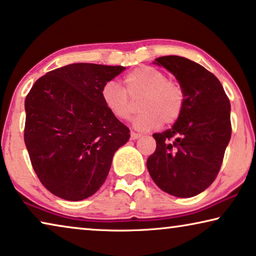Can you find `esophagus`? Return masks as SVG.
<instances>
[{
    "label": "esophagus",
    "instance_id": "34e87169",
    "mask_svg": "<svg viewBox=\"0 0 256 256\" xmlns=\"http://www.w3.org/2000/svg\"><path fill=\"white\" fill-rule=\"evenodd\" d=\"M130 138H131V140H136L140 138V134L139 133H136V132H131L130 133Z\"/></svg>",
    "mask_w": 256,
    "mask_h": 256
}]
</instances>
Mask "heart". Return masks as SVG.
I'll return each mask as SVG.
<instances>
[{"label":"heart","mask_w":256,"mask_h":256,"mask_svg":"<svg viewBox=\"0 0 256 256\" xmlns=\"http://www.w3.org/2000/svg\"><path fill=\"white\" fill-rule=\"evenodd\" d=\"M138 101L140 114L133 125L142 131L162 124H171L182 115L185 92L177 80L166 78L154 66H141L124 77V87L114 80L101 88V100L106 110L117 120H128L133 112V101Z\"/></svg>","instance_id":"1"}]
</instances>
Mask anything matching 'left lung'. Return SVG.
<instances>
[{
	"instance_id": "left-lung-1",
	"label": "left lung",
	"mask_w": 256,
	"mask_h": 256,
	"mask_svg": "<svg viewBox=\"0 0 256 256\" xmlns=\"http://www.w3.org/2000/svg\"><path fill=\"white\" fill-rule=\"evenodd\" d=\"M164 66L185 92L182 115L171 128L154 133L156 150L147 169L156 185L178 198H190L212 184L231 138L230 100L220 80L200 64L162 56Z\"/></svg>"
}]
</instances>
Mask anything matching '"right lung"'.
I'll use <instances>...</instances> for the list:
<instances>
[{
  "instance_id": "add662e5",
  "label": "right lung",
  "mask_w": 256,
  "mask_h": 256,
  "mask_svg": "<svg viewBox=\"0 0 256 256\" xmlns=\"http://www.w3.org/2000/svg\"><path fill=\"white\" fill-rule=\"evenodd\" d=\"M124 66L74 63L39 78L25 98L24 140L38 178L54 196L86 199L100 190L130 128L101 100Z\"/></svg>"
}]
</instances>
